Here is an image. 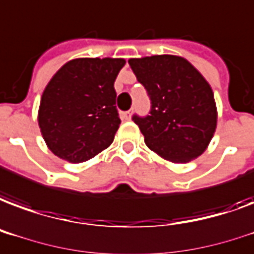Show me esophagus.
Segmentation results:
<instances>
[{
  "label": "esophagus",
  "mask_w": 254,
  "mask_h": 254,
  "mask_svg": "<svg viewBox=\"0 0 254 254\" xmlns=\"http://www.w3.org/2000/svg\"><path fill=\"white\" fill-rule=\"evenodd\" d=\"M122 118H123L125 120H129V119H131V112H129V111L122 112Z\"/></svg>",
  "instance_id": "1"
}]
</instances>
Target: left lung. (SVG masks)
<instances>
[{"label":"left lung","mask_w":254,"mask_h":254,"mask_svg":"<svg viewBox=\"0 0 254 254\" xmlns=\"http://www.w3.org/2000/svg\"><path fill=\"white\" fill-rule=\"evenodd\" d=\"M128 64L151 100L150 115L132 116L147 147L173 163L198 158L217 127L210 84L181 56L129 59Z\"/></svg>","instance_id":"obj_1"}]
</instances>
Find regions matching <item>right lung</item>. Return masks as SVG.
Wrapping results in <instances>:
<instances>
[{
	"instance_id": "add662e5",
	"label": "right lung",
	"mask_w": 254,
	"mask_h": 254,
	"mask_svg": "<svg viewBox=\"0 0 254 254\" xmlns=\"http://www.w3.org/2000/svg\"><path fill=\"white\" fill-rule=\"evenodd\" d=\"M125 59H73L53 75L41 96L39 126L48 148L70 163H81L106 150L120 119L116 76Z\"/></svg>"
}]
</instances>
